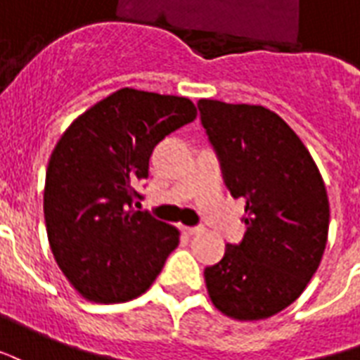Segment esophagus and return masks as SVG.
<instances>
[{"mask_svg": "<svg viewBox=\"0 0 360 360\" xmlns=\"http://www.w3.org/2000/svg\"><path fill=\"white\" fill-rule=\"evenodd\" d=\"M184 232H186V234H188V236H198V234H201V232H203V228H201V226L184 228Z\"/></svg>", "mask_w": 360, "mask_h": 360, "instance_id": "34e87169", "label": "esophagus"}]
</instances>
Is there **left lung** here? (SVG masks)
I'll return each instance as SVG.
<instances>
[{"mask_svg":"<svg viewBox=\"0 0 360 360\" xmlns=\"http://www.w3.org/2000/svg\"><path fill=\"white\" fill-rule=\"evenodd\" d=\"M228 190L245 199V236L205 269L212 305L236 320L284 311L324 255L330 203L319 167L284 119L263 105L199 99Z\"/></svg>","mask_w":360,"mask_h":360,"instance_id":"8db88e82","label":"left lung"}]
</instances>
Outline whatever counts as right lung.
Segmentation results:
<instances>
[{
    "label": "right lung",
    "instance_id": "right-lung-1",
    "mask_svg": "<svg viewBox=\"0 0 360 360\" xmlns=\"http://www.w3.org/2000/svg\"><path fill=\"white\" fill-rule=\"evenodd\" d=\"M198 117L191 99L122 88L84 111L49 157L44 217L70 285L94 303L149 290L180 241L178 228L136 211L155 146Z\"/></svg>",
    "mask_w": 360,
    "mask_h": 360
}]
</instances>
